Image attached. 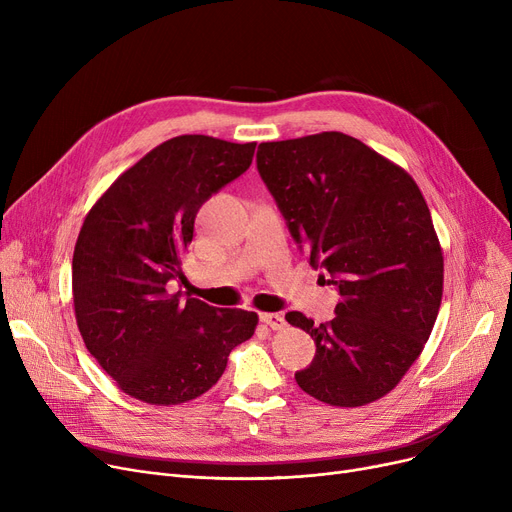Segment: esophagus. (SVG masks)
Segmentation results:
<instances>
[{"instance_id":"1","label":"esophagus","mask_w":512,"mask_h":512,"mask_svg":"<svg viewBox=\"0 0 512 512\" xmlns=\"http://www.w3.org/2000/svg\"><path fill=\"white\" fill-rule=\"evenodd\" d=\"M259 319L265 326H270L272 330H282L286 326V319L280 313H261Z\"/></svg>"}]
</instances>
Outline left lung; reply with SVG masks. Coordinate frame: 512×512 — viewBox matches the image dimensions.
I'll list each match as a JSON object with an SVG mask.
<instances>
[{
	"label": "left lung",
	"instance_id": "obj_1",
	"mask_svg": "<svg viewBox=\"0 0 512 512\" xmlns=\"http://www.w3.org/2000/svg\"><path fill=\"white\" fill-rule=\"evenodd\" d=\"M257 170L309 265L340 294L326 324L286 313L315 342L294 380L334 407L382 398L421 355L442 303L444 257L419 186L342 132L261 143Z\"/></svg>",
	"mask_w": 512,
	"mask_h": 512
}]
</instances>
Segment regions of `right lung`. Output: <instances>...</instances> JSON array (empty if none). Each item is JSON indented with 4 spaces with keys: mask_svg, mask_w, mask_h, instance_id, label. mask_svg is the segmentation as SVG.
<instances>
[{
    "mask_svg": "<svg viewBox=\"0 0 512 512\" xmlns=\"http://www.w3.org/2000/svg\"><path fill=\"white\" fill-rule=\"evenodd\" d=\"M255 143L182 134L126 170L87 213L72 257L80 336L128 396L180 405L222 378L257 313L172 292L201 205L245 174Z\"/></svg>",
    "mask_w": 512,
    "mask_h": 512,
    "instance_id": "obj_1",
    "label": "right lung"
}]
</instances>
